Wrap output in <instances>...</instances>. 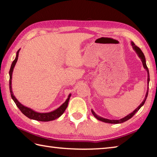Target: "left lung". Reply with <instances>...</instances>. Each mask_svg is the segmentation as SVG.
<instances>
[{
	"mask_svg": "<svg viewBox=\"0 0 157 157\" xmlns=\"http://www.w3.org/2000/svg\"><path fill=\"white\" fill-rule=\"evenodd\" d=\"M131 44L132 46L133 47V49L134 50L135 52H136V54L138 55V56H139V58L141 59V61L142 62V65H143V67H144V68L146 70V71H147V73H148V79H147V84H148V90H147V92H146V96H145V98L144 99V101H142V102L141 103L140 105L137 108H136L134 111H133L132 113H130V114H129L128 115H127L126 117H123L121 119H119V120H111V119H105V118H103L102 117L99 116L98 115H96L95 112L93 111V110L92 109L91 111H92V115L94 116V117L97 119L98 120H99V121H101L102 122H105V123H114V124H117V123H123L125 122L126 121H128V119H131L133 116H134L136 113H137L139 109H140L142 106L144 105V102L146 101V98H147L148 96V84H149V81H150V75H149V71H148V69L147 67V65H146V59H145V56H144V53L142 52V51L140 50V48H138L137 46H136L135 44L133 42H131Z\"/></svg>",
	"mask_w": 157,
	"mask_h": 157,
	"instance_id": "8db88e82",
	"label": "left lung"
}]
</instances>
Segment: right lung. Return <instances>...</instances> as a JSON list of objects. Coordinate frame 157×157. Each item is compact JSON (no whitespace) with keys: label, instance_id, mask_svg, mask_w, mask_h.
Here are the masks:
<instances>
[{"label":"right lung","instance_id":"1","mask_svg":"<svg viewBox=\"0 0 157 157\" xmlns=\"http://www.w3.org/2000/svg\"><path fill=\"white\" fill-rule=\"evenodd\" d=\"M19 51L20 49H19L17 52L16 57L14 61H13L11 66V69H10V71H9V90H10V93H11V98L13 100V101L15 102L17 106L19 109V110L21 111L23 114L31 119H34V120H36V121H50L59 118V117H61L63 115V113L65 112V109H67V107L69 98L71 96V94H69L68 98H67L65 102L63 103V105L60 106L58 109H56L54 110V111L49 113H38L34 111V110H32L30 108L23 105L19 102L18 100L15 98V96H14V94H13V92L12 91V84H11L12 74H13V69H14L16 63L17 61Z\"/></svg>","mask_w":157,"mask_h":157}]
</instances>
